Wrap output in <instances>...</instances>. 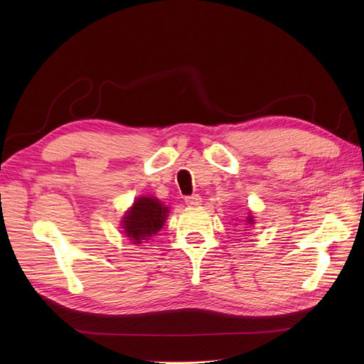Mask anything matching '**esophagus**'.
Instances as JSON below:
<instances>
[{"label":"esophagus","mask_w":364,"mask_h":364,"mask_svg":"<svg viewBox=\"0 0 364 364\" xmlns=\"http://www.w3.org/2000/svg\"><path fill=\"white\" fill-rule=\"evenodd\" d=\"M184 202H186V205H187V206H199V205H200V202H202V198H200L199 195L187 196V198L184 199Z\"/></svg>","instance_id":"esophagus-1"}]
</instances>
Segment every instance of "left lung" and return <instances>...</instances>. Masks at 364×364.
Wrapping results in <instances>:
<instances>
[{
  "label": "left lung",
  "mask_w": 364,
  "mask_h": 364,
  "mask_svg": "<svg viewBox=\"0 0 364 364\" xmlns=\"http://www.w3.org/2000/svg\"><path fill=\"white\" fill-rule=\"evenodd\" d=\"M246 223H247V224H255V223H254V217H252V215H247V217H246Z\"/></svg>",
  "instance_id": "obj_1"
}]
</instances>
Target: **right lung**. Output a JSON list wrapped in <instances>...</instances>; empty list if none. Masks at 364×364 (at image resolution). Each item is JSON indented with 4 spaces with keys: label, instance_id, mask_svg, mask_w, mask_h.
Segmentation results:
<instances>
[{
    "label": "right lung",
    "instance_id": "obj_1",
    "mask_svg": "<svg viewBox=\"0 0 364 364\" xmlns=\"http://www.w3.org/2000/svg\"><path fill=\"white\" fill-rule=\"evenodd\" d=\"M168 206L151 196H140L122 218V228L132 243H141L156 235L168 217Z\"/></svg>",
    "mask_w": 364,
    "mask_h": 364
}]
</instances>
